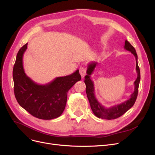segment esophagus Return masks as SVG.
<instances>
[{"instance_id": "1", "label": "esophagus", "mask_w": 155, "mask_h": 155, "mask_svg": "<svg viewBox=\"0 0 155 155\" xmlns=\"http://www.w3.org/2000/svg\"><path fill=\"white\" fill-rule=\"evenodd\" d=\"M79 73H80L81 77L83 78L85 77V74H86V69L84 67H80L79 68Z\"/></svg>"}]
</instances>
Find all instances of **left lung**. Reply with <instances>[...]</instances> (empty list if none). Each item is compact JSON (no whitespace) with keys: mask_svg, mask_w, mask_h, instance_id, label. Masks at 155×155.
I'll use <instances>...</instances> for the list:
<instances>
[{"mask_svg":"<svg viewBox=\"0 0 155 155\" xmlns=\"http://www.w3.org/2000/svg\"><path fill=\"white\" fill-rule=\"evenodd\" d=\"M124 48L126 50L130 51L134 55L136 59V70H137V78L134 83V91L132 93V94L130 95V97L129 100L122 102L121 104L110 107H105L103 106L97 101L94 94V83L91 79V76L92 74L97 63L96 62H91L88 63L87 66V75L85 76L87 96L89 103H90L93 113L99 118L113 120L119 118V117L125 114L127 111L134 105L136 100L137 98L138 87L140 81V71L138 64V55L137 52H136V50L134 48L127 40L125 42Z\"/></svg>","mask_w":155,"mask_h":155,"instance_id":"1","label":"left lung"}]
</instances>
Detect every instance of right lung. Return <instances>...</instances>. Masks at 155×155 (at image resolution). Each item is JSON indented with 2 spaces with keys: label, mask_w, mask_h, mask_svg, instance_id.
<instances>
[{
  "label": "right lung",
  "mask_w": 155,
  "mask_h": 155,
  "mask_svg": "<svg viewBox=\"0 0 155 155\" xmlns=\"http://www.w3.org/2000/svg\"><path fill=\"white\" fill-rule=\"evenodd\" d=\"M28 43L18 50L13 69L14 94L17 102L30 114L42 120H51L62 114L68 91L81 77L79 70L68 76L39 85L26 76L23 68V55Z\"/></svg>",
  "instance_id": "right-lung-1"
}]
</instances>
